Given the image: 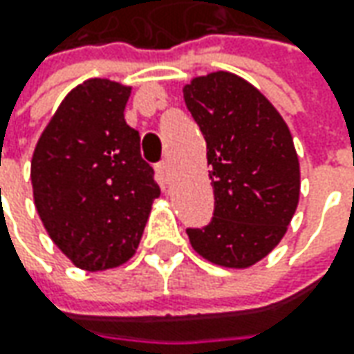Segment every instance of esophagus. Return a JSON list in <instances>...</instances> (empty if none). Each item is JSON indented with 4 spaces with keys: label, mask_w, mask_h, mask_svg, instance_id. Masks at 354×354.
<instances>
[{
    "label": "esophagus",
    "mask_w": 354,
    "mask_h": 354,
    "mask_svg": "<svg viewBox=\"0 0 354 354\" xmlns=\"http://www.w3.org/2000/svg\"><path fill=\"white\" fill-rule=\"evenodd\" d=\"M156 169H157V177H159V181H161V183H167V181H169V175H171L169 161L165 159V161L157 163Z\"/></svg>",
    "instance_id": "obj_1"
}]
</instances>
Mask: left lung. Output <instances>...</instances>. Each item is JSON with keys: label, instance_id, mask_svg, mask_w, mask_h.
I'll list each match as a JSON object with an SVG mask.
<instances>
[{"label": "left lung", "instance_id": "1", "mask_svg": "<svg viewBox=\"0 0 354 354\" xmlns=\"http://www.w3.org/2000/svg\"><path fill=\"white\" fill-rule=\"evenodd\" d=\"M207 142L214 216L187 228L205 260L250 268L283 238L299 203V161L288 124L256 86L218 71L183 86Z\"/></svg>", "mask_w": 354, "mask_h": 354}]
</instances>
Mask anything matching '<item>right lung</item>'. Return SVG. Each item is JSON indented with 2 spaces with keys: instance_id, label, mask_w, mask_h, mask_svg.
<instances>
[{
  "instance_id": "right-lung-1",
  "label": "right lung",
  "mask_w": 354,
  "mask_h": 354,
  "mask_svg": "<svg viewBox=\"0 0 354 354\" xmlns=\"http://www.w3.org/2000/svg\"><path fill=\"white\" fill-rule=\"evenodd\" d=\"M129 94L108 78L84 80L64 96L31 159L43 226L86 272L128 262L161 193L142 159L140 133L124 120Z\"/></svg>"
}]
</instances>
